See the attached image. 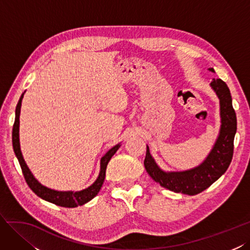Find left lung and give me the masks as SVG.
<instances>
[{
    "instance_id": "1",
    "label": "left lung",
    "mask_w": 250,
    "mask_h": 250,
    "mask_svg": "<svg viewBox=\"0 0 250 250\" xmlns=\"http://www.w3.org/2000/svg\"><path fill=\"white\" fill-rule=\"evenodd\" d=\"M208 70L215 72L212 68ZM210 87L220 101L221 126L215 145L200 166L183 172H165L157 166L146 146L145 167L153 180L158 182L162 188L189 196L197 195L217 181L230 165L233 155V139L237 132V116L232 108L230 91L220 78H213Z\"/></svg>"
}]
</instances>
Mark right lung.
Listing matches in <instances>:
<instances>
[{
  "label": "right lung",
  "mask_w": 250,
  "mask_h": 250,
  "mask_svg": "<svg viewBox=\"0 0 250 250\" xmlns=\"http://www.w3.org/2000/svg\"><path fill=\"white\" fill-rule=\"evenodd\" d=\"M23 97H24V93L21 95V98L16 109V119H14V125L12 129V146H13V151L16 153L17 158L20 162V166H21V168H22V172L27 184L29 185V188L32 189L34 194L39 196L40 198L44 199V200L48 202H51L55 205L62 206V208H77V206H81V205H83L84 203L89 202L98 194V191L101 190L104 184V177H105L106 166H108L112 156L115 154L117 152V149L120 147V144L113 146L103 157L101 160V172H99L96 181L92 185H90L88 188L80 190V191H59V190L48 188L44 187V185H42L37 179H35L34 176L30 172L29 167H27L26 162L23 158L22 152H21L19 127H20L21 105H22Z\"/></svg>",
  "instance_id": "1"
}]
</instances>
